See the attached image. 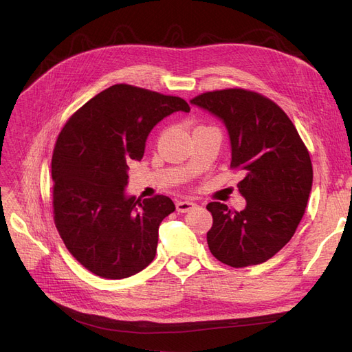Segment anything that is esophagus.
<instances>
[{
    "mask_svg": "<svg viewBox=\"0 0 352 352\" xmlns=\"http://www.w3.org/2000/svg\"><path fill=\"white\" fill-rule=\"evenodd\" d=\"M194 207H197V204H195V202H192V201H179L177 204H176V208L180 212H188V211L192 210Z\"/></svg>",
    "mask_w": 352,
    "mask_h": 352,
    "instance_id": "1",
    "label": "esophagus"
}]
</instances>
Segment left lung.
Here are the masks:
<instances>
[{
	"label": "left lung",
	"instance_id": "left-lung-1",
	"mask_svg": "<svg viewBox=\"0 0 352 352\" xmlns=\"http://www.w3.org/2000/svg\"><path fill=\"white\" fill-rule=\"evenodd\" d=\"M190 104L217 117L230 141V167L245 177L238 184L247 201L242 211L210 202L211 254L230 267L270 260L291 241L313 185V166L304 142L285 111L269 98L245 89L198 95Z\"/></svg>",
	"mask_w": 352,
	"mask_h": 352
}]
</instances>
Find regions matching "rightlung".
Segmentation results:
<instances>
[{"label": "right lung", "instance_id": "add662e5", "mask_svg": "<svg viewBox=\"0 0 352 352\" xmlns=\"http://www.w3.org/2000/svg\"><path fill=\"white\" fill-rule=\"evenodd\" d=\"M189 110L179 97L120 83L95 95L63 127L51 162L54 220L85 269L124 279L154 260L158 228L176 207L164 195H127V163L142 158L157 123Z\"/></svg>", "mask_w": 352, "mask_h": 352}]
</instances>
